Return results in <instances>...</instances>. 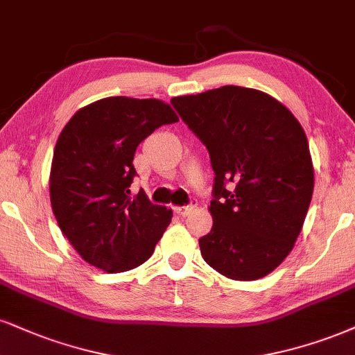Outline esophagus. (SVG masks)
<instances>
[{
    "instance_id": "obj_1",
    "label": "esophagus",
    "mask_w": 355,
    "mask_h": 355,
    "mask_svg": "<svg viewBox=\"0 0 355 355\" xmlns=\"http://www.w3.org/2000/svg\"><path fill=\"white\" fill-rule=\"evenodd\" d=\"M196 205H198V204H196V200H192L189 205H182V207H174V212H176L179 217H186L187 214H191L192 211H194Z\"/></svg>"
}]
</instances>
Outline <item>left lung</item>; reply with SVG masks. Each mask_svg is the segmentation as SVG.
<instances>
[{"mask_svg":"<svg viewBox=\"0 0 355 355\" xmlns=\"http://www.w3.org/2000/svg\"><path fill=\"white\" fill-rule=\"evenodd\" d=\"M207 148L214 225L199 239L207 265L239 282L263 278L293 250L313 198L314 169L300 121L255 89H220L171 100Z\"/></svg>","mask_w":355,"mask_h":355,"instance_id":"obj_1","label":"left lung"}]
</instances>
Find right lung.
<instances>
[{"instance_id":"right-lung-1","label":"right lung","mask_w":355,"mask_h":355,"mask_svg":"<svg viewBox=\"0 0 355 355\" xmlns=\"http://www.w3.org/2000/svg\"><path fill=\"white\" fill-rule=\"evenodd\" d=\"M156 98L108 97L80 108L55 143L51 204L62 234L87 263L107 273L137 268L155 252L173 211L131 198L138 144L161 125L176 123Z\"/></svg>"}]
</instances>
